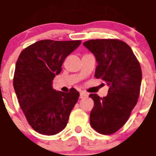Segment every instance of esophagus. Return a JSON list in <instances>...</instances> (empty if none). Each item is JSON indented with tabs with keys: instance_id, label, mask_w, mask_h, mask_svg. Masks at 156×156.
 <instances>
[{
	"instance_id": "esophagus-1",
	"label": "esophagus",
	"mask_w": 156,
	"mask_h": 156,
	"mask_svg": "<svg viewBox=\"0 0 156 156\" xmlns=\"http://www.w3.org/2000/svg\"><path fill=\"white\" fill-rule=\"evenodd\" d=\"M85 97H87V94L85 93L84 91H81L80 92V98H84Z\"/></svg>"
}]
</instances>
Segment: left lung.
I'll use <instances>...</instances> for the list:
<instances>
[{"instance_id":"1","label":"left lung","mask_w":156,"mask_h":156,"mask_svg":"<svg viewBox=\"0 0 156 156\" xmlns=\"http://www.w3.org/2000/svg\"><path fill=\"white\" fill-rule=\"evenodd\" d=\"M83 45L96 58L95 78L109 86L106 97L89 95L94 103L90 113V126L101 134L114 133L126 123L138 101L142 82L140 62L121 40H91Z\"/></svg>"}]
</instances>
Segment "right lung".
<instances>
[{
	"mask_svg": "<svg viewBox=\"0 0 156 156\" xmlns=\"http://www.w3.org/2000/svg\"><path fill=\"white\" fill-rule=\"evenodd\" d=\"M81 40H40L24 49L16 63L13 87L29 124L43 135L52 136L66 128L79 92L58 91L52 81L62 71L66 57Z\"/></svg>",
	"mask_w": 156,
	"mask_h": 156,
	"instance_id": "1",
	"label": "right lung"
}]
</instances>
